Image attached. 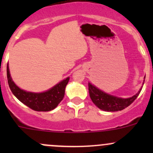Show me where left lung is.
Wrapping results in <instances>:
<instances>
[{
  "label": "left lung",
  "instance_id": "8db88e82",
  "mask_svg": "<svg viewBox=\"0 0 153 153\" xmlns=\"http://www.w3.org/2000/svg\"><path fill=\"white\" fill-rule=\"evenodd\" d=\"M143 82H144V80H143ZM88 86H89V96L92 102L99 109L104 111H107V112L120 111L127 107L136 99L143 87V86H141L139 91L133 96L128 98H123L106 93L105 92L99 89L91 83L88 84Z\"/></svg>",
  "mask_w": 153,
  "mask_h": 153
}]
</instances>
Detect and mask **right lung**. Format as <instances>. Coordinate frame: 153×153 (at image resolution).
<instances>
[{
    "mask_svg": "<svg viewBox=\"0 0 153 153\" xmlns=\"http://www.w3.org/2000/svg\"><path fill=\"white\" fill-rule=\"evenodd\" d=\"M7 72L9 86L13 95L26 106L38 112H48L57 107L64 98L66 86L69 80L68 77L45 92H32L21 89L15 84L10 75L9 64Z\"/></svg>",
    "mask_w": 153,
    "mask_h": 153,
    "instance_id": "right-lung-1",
    "label": "right lung"
}]
</instances>
